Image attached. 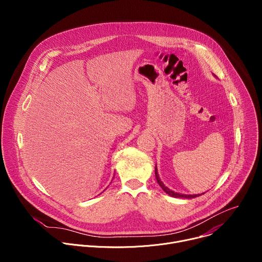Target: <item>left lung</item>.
Masks as SVG:
<instances>
[{
  "instance_id": "1",
  "label": "left lung",
  "mask_w": 262,
  "mask_h": 262,
  "mask_svg": "<svg viewBox=\"0 0 262 262\" xmlns=\"http://www.w3.org/2000/svg\"><path fill=\"white\" fill-rule=\"evenodd\" d=\"M156 177H157V180H158V183L160 184L161 188L165 191V193H167L168 195L172 196V197H175V198H188V199H192V198H196L198 197L199 195H182V194H178V193H175L173 191H171L170 189H168L167 186H165V184L161 181L160 177H159V173H158V170L156 168Z\"/></svg>"
}]
</instances>
